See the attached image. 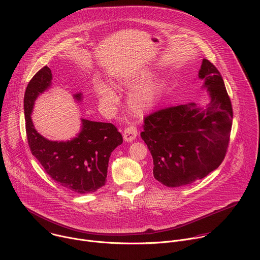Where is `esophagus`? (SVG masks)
Here are the masks:
<instances>
[{
	"label": "esophagus",
	"mask_w": 260,
	"mask_h": 260,
	"mask_svg": "<svg viewBox=\"0 0 260 260\" xmlns=\"http://www.w3.org/2000/svg\"><path fill=\"white\" fill-rule=\"evenodd\" d=\"M138 135V131L135 126H127L123 132V140L125 142H133Z\"/></svg>",
	"instance_id": "esophagus-1"
}]
</instances>
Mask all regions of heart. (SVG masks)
I'll return each mask as SVG.
<instances>
[{"label":"heart","instance_id":"heart-1","mask_svg":"<svg viewBox=\"0 0 260 260\" xmlns=\"http://www.w3.org/2000/svg\"><path fill=\"white\" fill-rule=\"evenodd\" d=\"M151 76L148 69L135 71L123 75L118 79V83L126 88H133L139 82ZM95 93L101 103L108 107H114L118 104V96L114 89L104 82H98L94 86ZM159 94V86L155 81L149 80L135 88L127 100V106L131 112L137 116H142L155 105Z\"/></svg>","mask_w":260,"mask_h":260}]
</instances>
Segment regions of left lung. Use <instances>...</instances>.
<instances>
[{
	"label": "left lung",
	"instance_id": "left-lung-1",
	"mask_svg": "<svg viewBox=\"0 0 260 260\" xmlns=\"http://www.w3.org/2000/svg\"><path fill=\"white\" fill-rule=\"evenodd\" d=\"M210 102L188 103L145 117L141 138L153 158V176L168 187L203 179L224 159L233 124V108L219 71L204 58L199 71Z\"/></svg>",
	"mask_w": 260,
	"mask_h": 260
}]
</instances>
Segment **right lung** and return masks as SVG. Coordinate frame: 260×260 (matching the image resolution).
I'll return each instance as SVG.
<instances>
[{"label": "right lung", "instance_id": "add662e5", "mask_svg": "<svg viewBox=\"0 0 260 260\" xmlns=\"http://www.w3.org/2000/svg\"><path fill=\"white\" fill-rule=\"evenodd\" d=\"M51 70L45 66L28 82L23 99L25 129L31 154L59 186L86 194L104 186L111 153L122 144V136L112 123L81 118V128L68 141H50L34 126L31 113L35 102L51 86ZM81 102L82 92L74 93Z\"/></svg>", "mask_w": 260, "mask_h": 260}]
</instances>
